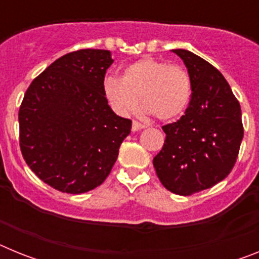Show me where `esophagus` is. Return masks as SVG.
<instances>
[{
    "label": "esophagus",
    "mask_w": 259,
    "mask_h": 259,
    "mask_svg": "<svg viewBox=\"0 0 259 259\" xmlns=\"http://www.w3.org/2000/svg\"><path fill=\"white\" fill-rule=\"evenodd\" d=\"M143 128H145V125H144L143 123L134 120V123H132V131H140V130H143Z\"/></svg>",
    "instance_id": "34e87169"
}]
</instances>
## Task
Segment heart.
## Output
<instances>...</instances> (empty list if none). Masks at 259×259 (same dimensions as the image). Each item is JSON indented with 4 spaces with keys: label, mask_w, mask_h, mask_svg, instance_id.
<instances>
[{
    "label": "heart",
    "mask_w": 259,
    "mask_h": 259,
    "mask_svg": "<svg viewBox=\"0 0 259 259\" xmlns=\"http://www.w3.org/2000/svg\"><path fill=\"white\" fill-rule=\"evenodd\" d=\"M104 93L119 115L134 113L140 98L144 113L167 122L182 115L188 106L192 80L182 66L145 57L128 65L120 79L105 77Z\"/></svg>",
    "instance_id": "1"
}]
</instances>
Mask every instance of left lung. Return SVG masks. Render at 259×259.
Returning a JSON list of instances; mask_svg holds the SVG:
<instances>
[{"instance_id":"obj_1","label":"left lung","mask_w":259,"mask_h":259,"mask_svg":"<svg viewBox=\"0 0 259 259\" xmlns=\"http://www.w3.org/2000/svg\"><path fill=\"white\" fill-rule=\"evenodd\" d=\"M174 53L188 68L192 97L184 115L162 127L166 139L153 164L164 188L191 196L232 171L244 127L239 101L219 70L188 50Z\"/></svg>"}]
</instances>
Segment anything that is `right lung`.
<instances>
[{
	"mask_svg": "<svg viewBox=\"0 0 259 259\" xmlns=\"http://www.w3.org/2000/svg\"><path fill=\"white\" fill-rule=\"evenodd\" d=\"M110 50L62 56L29 84L19 107V145L28 167L63 193L92 191L105 182L131 132V119L107 104L104 80Z\"/></svg>",
	"mask_w": 259,
	"mask_h": 259,
	"instance_id": "right-lung-1",
	"label": "right lung"
}]
</instances>
